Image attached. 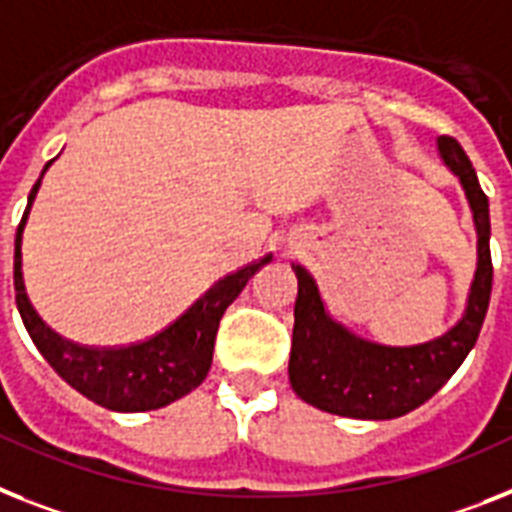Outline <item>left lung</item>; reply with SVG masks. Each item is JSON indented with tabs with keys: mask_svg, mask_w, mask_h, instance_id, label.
<instances>
[{
	"mask_svg": "<svg viewBox=\"0 0 512 512\" xmlns=\"http://www.w3.org/2000/svg\"><path fill=\"white\" fill-rule=\"evenodd\" d=\"M437 151L442 164L458 177L474 217L476 272L463 314L447 332L421 345L363 340L332 319L314 277L301 264H293L298 298L287 374L295 395L319 411L363 421L405 416L432 398L476 345L492 293L489 198L455 138L439 135Z\"/></svg>",
	"mask_w": 512,
	"mask_h": 512,
	"instance_id": "1",
	"label": "left lung"
}]
</instances>
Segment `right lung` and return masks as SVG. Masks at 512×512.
<instances>
[{
  "instance_id": "obj_1",
  "label": "right lung",
  "mask_w": 512,
  "mask_h": 512,
  "mask_svg": "<svg viewBox=\"0 0 512 512\" xmlns=\"http://www.w3.org/2000/svg\"><path fill=\"white\" fill-rule=\"evenodd\" d=\"M52 162H46L44 172L33 185L25 214L20 219L18 235H15V301H18V311L33 345L73 390L109 411H156V408L185 398L209 374L219 319L225 316L227 306L238 298L253 274L272 261V256H264L261 261H253V264L214 282L177 322L138 345L86 348V345L65 340L52 327H46L44 319L36 314L31 298L25 293L23 280L25 222H28L41 180Z\"/></svg>"
}]
</instances>
